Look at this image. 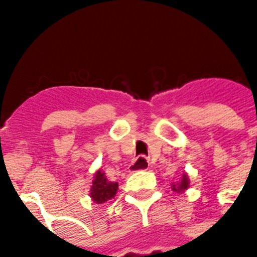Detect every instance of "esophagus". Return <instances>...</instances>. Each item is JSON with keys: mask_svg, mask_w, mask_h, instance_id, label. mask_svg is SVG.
<instances>
[{"mask_svg": "<svg viewBox=\"0 0 257 257\" xmlns=\"http://www.w3.org/2000/svg\"><path fill=\"white\" fill-rule=\"evenodd\" d=\"M150 167V161H149V158L145 156H140L138 158H135V161L131 164V172H138V171H146V169H149Z\"/></svg>", "mask_w": 257, "mask_h": 257, "instance_id": "1", "label": "esophagus"}]
</instances>
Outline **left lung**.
<instances>
[{
  "label": "left lung",
  "mask_w": 257,
  "mask_h": 257,
  "mask_svg": "<svg viewBox=\"0 0 257 257\" xmlns=\"http://www.w3.org/2000/svg\"><path fill=\"white\" fill-rule=\"evenodd\" d=\"M189 187H190V180H189V176H187L186 173H183V176H182V179H180L179 182L172 184L173 191L179 194L184 193V191L189 189Z\"/></svg>",
  "instance_id": "obj_1"
}]
</instances>
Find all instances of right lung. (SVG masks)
<instances>
[{"label": "right lung", "instance_id": "1", "mask_svg": "<svg viewBox=\"0 0 257 257\" xmlns=\"http://www.w3.org/2000/svg\"><path fill=\"white\" fill-rule=\"evenodd\" d=\"M118 183L117 182H110L104 176V172H101L100 169L95 173V178L92 180L89 195L93 202L96 204H104L108 199L114 198V195L117 194Z\"/></svg>", "mask_w": 257, "mask_h": 257}]
</instances>
